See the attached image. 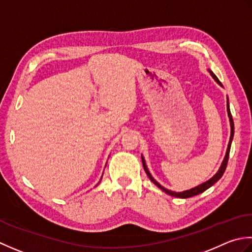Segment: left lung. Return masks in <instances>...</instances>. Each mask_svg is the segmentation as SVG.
<instances>
[{
  "label": "left lung",
  "mask_w": 252,
  "mask_h": 252,
  "mask_svg": "<svg viewBox=\"0 0 252 252\" xmlns=\"http://www.w3.org/2000/svg\"><path fill=\"white\" fill-rule=\"evenodd\" d=\"M210 74H211V76L214 78V80L217 81V83L222 86V84H220V81L218 79V77L215 76L211 70H209ZM223 87V86H222ZM227 114H228V117H229V124H230V138H229V142H228V147H227V150H226V155H225V158L224 160L222 162V164H220V167L219 168L218 173L215 174V175L210 178L209 181H207L205 183L199 185V186L194 187V188H191L189 189V190H185V191H182V192H175V191H172V190H168V189L164 188L163 186H161L160 184H158L155 178L152 177V175L150 174V172H149V169L147 167V164H146V161L145 158H143V157L141 156V158H142V165H143V168H145V171L147 173L148 177L150 178V181L157 185V186L161 189V190H163L165 193L169 194V196L172 197H177V198H182V199H185V198H190V197H193L196 196V194H199V193H202L203 191L207 190V189H209L211 186H213V185L217 183L219 179L223 176V174L225 172V169H226V166H227V162H228V157H229V151H230V145H232V140H233V137H234V121H233V117H232V114H230V110H229V103H228V97H227Z\"/></svg>",
  "instance_id": "left-lung-1"
}]
</instances>
